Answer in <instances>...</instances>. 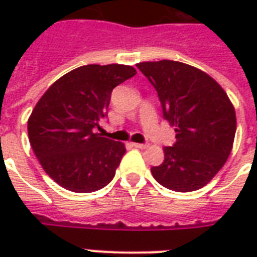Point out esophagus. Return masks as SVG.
Returning a JSON list of instances; mask_svg holds the SVG:
<instances>
[{
  "mask_svg": "<svg viewBox=\"0 0 257 257\" xmlns=\"http://www.w3.org/2000/svg\"><path fill=\"white\" fill-rule=\"evenodd\" d=\"M132 146L136 147V149H147V147H149L147 143H132Z\"/></svg>",
  "mask_w": 257,
  "mask_h": 257,
  "instance_id": "1",
  "label": "esophagus"
}]
</instances>
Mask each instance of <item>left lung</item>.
Returning a JSON list of instances; mask_svg holds the SVG:
<instances>
[{
	"label": "left lung",
	"instance_id": "8db88e82",
	"mask_svg": "<svg viewBox=\"0 0 257 257\" xmlns=\"http://www.w3.org/2000/svg\"><path fill=\"white\" fill-rule=\"evenodd\" d=\"M138 68L176 132L175 145L164 147V162L151 168L153 176L179 193L204 187L231 153L237 119L228 96L208 74L182 62H143Z\"/></svg>",
	"mask_w": 257,
	"mask_h": 257
}]
</instances>
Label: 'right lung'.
<instances>
[{"label":"right lung","mask_w":257,"mask_h":257,"mask_svg":"<svg viewBox=\"0 0 257 257\" xmlns=\"http://www.w3.org/2000/svg\"><path fill=\"white\" fill-rule=\"evenodd\" d=\"M135 74L125 64L81 66L53 82L38 100L27 122L29 140L59 186L92 193L111 182L126 150L96 129L107 115L112 89Z\"/></svg>","instance_id":"1"}]
</instances>
